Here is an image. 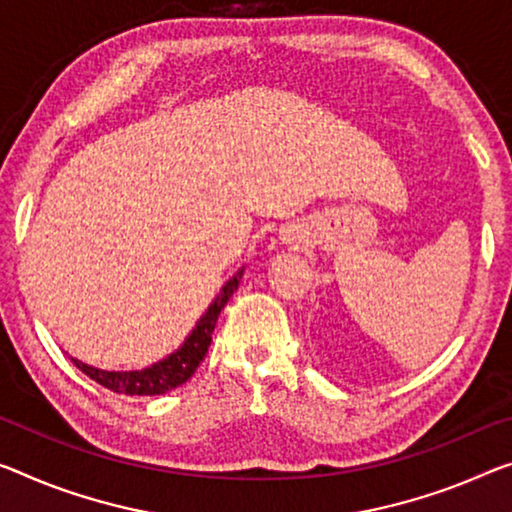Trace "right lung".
<instances>
[{
	"label": "right lung",
	"instance_id": "right-lung-1",
	"mask_svg": "<svg viewBox=\"0 0 512 512\" xmlns=\"http://www.w3.org/2000/svg\"><path fill=\"white\" fill-rule=\"evenodd\" d=\"M240 277L242 270H238L233 279L224 283L222 293L215 297V302L208 306V311L203 313L199 322H196V327L192 329V334L185 338V343L180 345L176 352H171L167 359L157 361L153 366L141 368V371H102V368L82 364V361H77L73 357L70 359H73V364L80 368L84 375H89L91 380H96L109 391L123 393V396H160V393L176 389L180 384L190 380L203 357H206L219 313H222L226 302H229L231 295L238 290Z\"/></svg>",
	"mask_w": 512,
	"mask_h": 512
}]
</instances>
